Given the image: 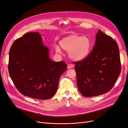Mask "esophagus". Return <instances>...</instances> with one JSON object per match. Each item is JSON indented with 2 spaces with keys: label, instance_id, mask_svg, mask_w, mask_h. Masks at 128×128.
I'll use <instances>...</instances> for the list:
<instances>
[{
  "label": "esophagus",
  "instance_id": "esophagus-1",
  "mask_svg": "<svg viewBox=\"0 0 128 128\" xmlns=\"http://www.w3.org/2000/svg\"><path fill=\"white\" fill-rule=\"evenodd\" d=\"M73 67V65L72 64H68V69H70V68H72Z\"/></svg>",
  "mask_w": 128,
  "mask_h": 128
}]
</instances>
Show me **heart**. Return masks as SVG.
<instances>
[{"instance_id": "obj_1", "label": "heart", "mask_w": 128, "mask_h": 128, "mask_svg": "<svg viewBox=\"0 0 128 128\" xmlns=\"http://www.w3.org/2000/svg\"><path fill=\"white\" fill-rule=\"evenodd\" d=\"M60 44L62 48L69 52L70 58L75 60L86 58L91 48V40L86 36L72 35L61 40ZM55 50L58 53H61L58 46H55Z\"/></svg>"}]
</instances>
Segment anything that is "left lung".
<instances>
[{
	"label": "left lung",
	"instance_id": "1",
	"mask_svg": "<svg viewBox=\"0 0 128 128\" xmlns=\"http://www.w3.org/2000/svg\"><path fill=\"white\" fill-rule=\"evenodd\" d=\"M73 63L78 88L86 97L98 96L111 90L121 70L117 42L101 30L88 55Z\"/></svg>",
	"mask_w": 128,
	"mask_h": 128
}]
</instances>
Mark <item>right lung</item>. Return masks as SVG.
Returning <instances> with one entry per match:
<instances>
[{
  "instance_id": "right-lung-1",
  "label": "right lung",
  "mask_w": 128,
  "mask_h": 128,
  "mask_svg": "<svg viewBox=\"0 0 128 128\" xmlns=\"http://www.w3.org/2000/svg\"><path fill=\"white\" fill-rule=\"evenodd\" d=\"M8 71L22 95L40 100L53 97L67 68L63 61H52L38 32H30L14 42L9 54Z\"/></svg>"
}]
</instances>
